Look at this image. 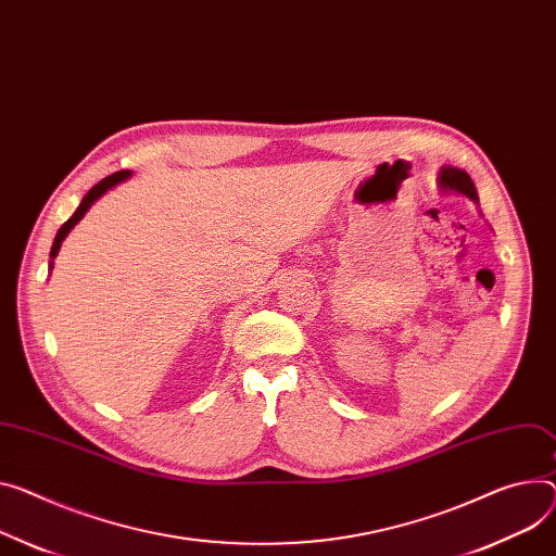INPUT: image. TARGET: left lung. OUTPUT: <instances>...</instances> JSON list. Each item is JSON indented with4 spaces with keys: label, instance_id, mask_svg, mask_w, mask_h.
Segmentation results:
<instances>
[{
    "label": "left lung",
    "instance_id": "left-lung-1",
    "mask_svg": "<svg viewBox=\"0 0 556 556\" xmlns=\"http://www.w3.org/2000/svg\"><path fill=\"white\" fill-rule=\"evenodd\" d=\"M439 185H441V189H443V191H456V193L467 195L469 200L479 202L477 187H475L472 178H469L463 168H456V166H443V168H441V176H439Z\"/></svg>",
    "mask_w": 556,
    "mask_h": 556
}]
</instances>
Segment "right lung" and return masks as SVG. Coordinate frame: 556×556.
Instances as JSON below:
<instances>
[{
  "instance_id": "obj_1",
  "label": "right lung",
  "mask_w": 556,
  "mask_h": 556,
  "mask_svg": "<svg viewBox=\"0 0 556 556\" xmlns=\"http://www.w3.org/2000/svg\"><path fill=\"white\" fill-rule=\"evenodd\" d=\"M131 176V170H117V174H113V176H109V178H104V180H100L87 195H84V200L79 202V206H77V211L73 213V216L60 227V231H58V236H55V240H53V249H51V258H55L58 255V251H60V247H62V240L68 236V231L84 218V213H87L89 208H91V204L100 198V195H104L109 189H113L115 185H119L122 180H126ZM51 267H53V263H51Z\"/></svg>"
}]
</instances>
